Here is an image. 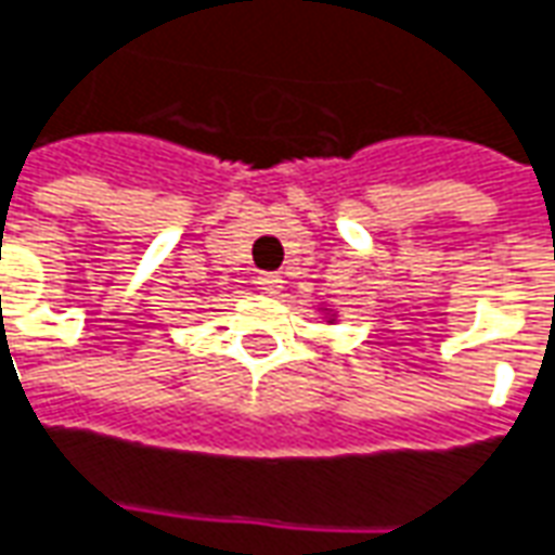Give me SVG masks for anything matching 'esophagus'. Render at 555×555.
<instances>
[{
  "label": "esophagus",
  "instance_id": "1",
  "mask_svg": "<svg viewBox=\"0 0 555 555\" xmlns=\"http://www.w3.org/2000/svg\"><path fill=\"white\" fill-rule=\"evenodd\" d=\"M256 284H259V289H262V293L274 296V293L281 289V284H284V281H281V274H274V271H262V274L256 278Z\"/></svg>",
  "mask_w": 555,
  "mask_h": 555
}]
</instances>
